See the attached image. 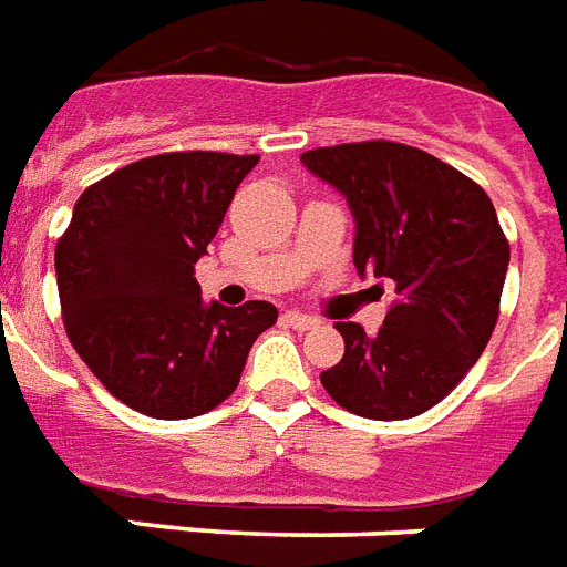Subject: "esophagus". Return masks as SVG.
I'll return each mask as SVG.
<instances>
[{"label": "esophagus", "mask_w": 567, "mask_h": 567, "mask_svg": "<svg viewBox=\"0 0 567 567\" xmlns=\"http://www.w3.org/2000/svg\"><path fill=\"white\" fill-rule=\"evenodd\" d=\"M285 323L293 327V330H315V327H318V318L302 312H285Z\"/></svg>", "instance_id": "obj_1"}]
</instances>
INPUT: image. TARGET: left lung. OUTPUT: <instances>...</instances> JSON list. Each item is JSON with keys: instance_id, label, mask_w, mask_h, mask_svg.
Returning <instances> with one entry per match:
<instances>
[{"instance_id": "1", "label": "left lung", "mask_w": 567, "mask_h": 567, "mask_svg": "<svg viewBox=\"0 0 567 567\" xmlns=\"http://www.w3.org/2000/svg\"><path fill=\"white\" fill-rule=\"evenodd\" d=\"M306 168L348 198L353 265L395 282L374 336L336 321L344 339L323 389L357 416L395 422L425 413L464 380L499 318L508 240L475 181L401 142H348L302 154Z\"/></svg>"}]
</instances>
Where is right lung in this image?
Segmentation results:
<instances>
[{
    "mask_svg": "<svg viewBox=\"0 0 567 567\" xmlns=\"http://www.w3.org/2000/svg\"><path fill=\"white\" fill-rule=\"evenodd\" d=\"M258 154L172 151L115 168L73 205L55 279L73 351L127 408L193 419L231 395L276 306L202 302L196 261Z\"/></svg>",
    "mask_w": 567,
    "mask_h": 567,
    "instance_id": "right-lung-1",
    "label": "right lung"
}]
</instances>
